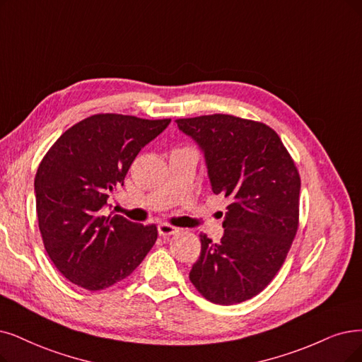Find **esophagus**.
Segmentation results:
<instances>
[{
	"label": "esophagus",
	"mask_w": 362,
	"mask_h": 362,
	"mask_svg": "<svg viewBox=\"0 0 362 362\" xmlns=\"http://www.w3.org/2000/svg\"><path fill=\"white\" fill-rule=\"evenodd\" d=\"M157 230H158V235H160V236H170V235H175L178 231L177 227H173V226L166 224V223L158 224Z\"/></svg>",
	"instance_id": "esophagus-1"
}]
</instances>
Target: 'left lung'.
<instances>
[{
    "label": "left lung",
    "mask_w": 362,
    "mask_h": 362,
    "mask_svg": "<svg viewBox=\"0 0 362 362\" xmlns=\"http://www.w3.org/2000/svg\"><path fill=\"white\" fill-rule=\"evenodd\" d=\"M175 123L204 153L214 194L231 200L221 240L200 235L190 281L215 305H236L262 293L285 262L298 227L300 175L263 123L227 114Z\"/></svg>",
    "instance_id": "8db88e82"
}]
</instances>
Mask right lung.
Here are the masks:
<instances>
[{
	"mask_svg": "<svg viewBox=\"0 0 362 362\" xmlns=\"http://www.w3.org/2000/svg\"><path fill=\"white\" fill-rule=\"evenodd\" d=\"M170 119L96 114L69 127L42 158L35 205L45 248L64 276L89 291L127 278L157 239V227L103 211L135 157Z\"/></svg>",
	"mask_w": 362,
	"mask_h": 362,
	"instance_id": "right-lung-1",
	"label": "right lung"
}]
</instances>
